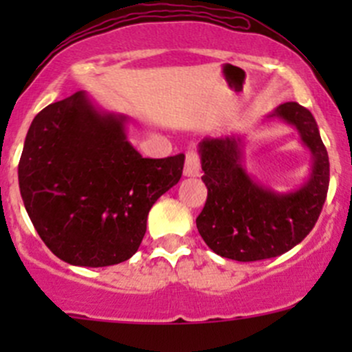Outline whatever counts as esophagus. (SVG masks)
Here are the masks:
<instances>
[{
  "label": "esophagus",
  "instance_id": "34e87169",
  "mask_svg": "<svg viewBox=\"0 0 352 352\" xmlns=\"http://www.w3.org/2000/svg\"><path fill=\"white\" fill-rule=\"evenodd\" d=\"M201 172V162L196 151H187L186 153V165H184V175L186 177H197Z\"/></svg>",
  "mask_w": 352,
  "mask_h": 352
}]
</instances>
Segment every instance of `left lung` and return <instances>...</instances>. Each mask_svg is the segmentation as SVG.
<instances>
[{"mask_svg": "<svg viewBox=\"0 0 352 352\" xmlns=\"http://www.w3.org/2000/svg\"><path fill=\"white\" fill-rule=\"evenodd\" d=\"M265 119H281L310 150L311 172L298 189L279 194L248 175L243 138H204L199 143L208 199L197 216L199 235L214 254L239 262L278 257L298 245L317 223L329 190V155L308 109L279 105Z\"/></svg>", "mask_w": 352, "mask_h": 352, "instance_id": "8db88e82", "label": "left lung"}]
</instances>
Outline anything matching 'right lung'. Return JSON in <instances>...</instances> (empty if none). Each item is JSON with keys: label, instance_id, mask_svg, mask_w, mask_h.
<instances>
[{"label": "right lung", "instance_id": "add662e5", "mask_svg": "<svg viewBox=\"0 0 352 352\" xmlns=\"http://www.w3.org/2000/svg\"><path fill=\"white\" fill-rule=\"evenodd\" d=\"M127 117L95 107L85 91L42 109L19 163L25 209L61 261L105 267L133 257L156 199L182 177V153L143 158Z\"/></svg>", "mask_w": 352, "mask_h": 352}]
</instances>
